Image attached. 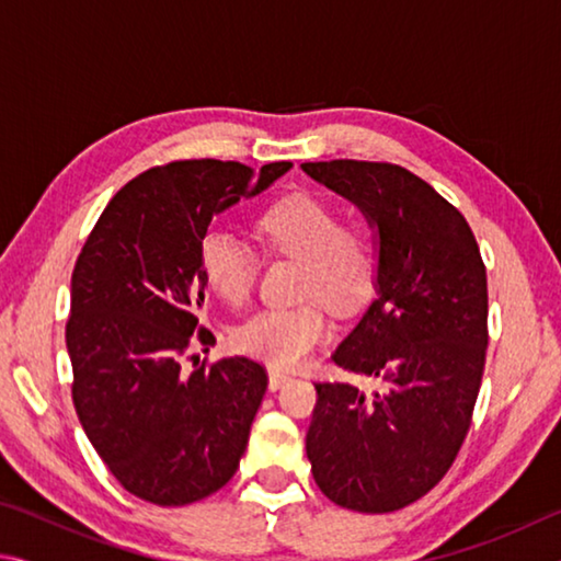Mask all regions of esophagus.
<instances>
[{
    "mask_svg": "<svg viewBox=\"0 0 561 561\" xmlns=\"http://www.w3.org/2000/svg\"><path fill=\"white\" fill-rule=\"evenodd\" d=\"M289 381H291L289 374L279 371V368H270V388H272V391H277V388L287 386Z\"/></svg>",
    "mask_w": 561,
    "mask_h": 561,
    "instance_id": "34e87169",
    "label": "esophagus"
}]
</instances>
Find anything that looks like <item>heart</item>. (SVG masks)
Listing matches in <instances>:
<instances>
[{
    "mask_svg": "<svg viewBox=\"0 0 561 561\" xmlns=\"http://www.w3.org/2000/svg\"><path fill=\"white\" fill-rule=\"evenodd\" d=\"M257 232L272 250L304 262L301 294L336 311L364 304L376 287L378 254L364 227H344L339 213L314 195L297 193L270 205L257 217ZM201 272L217 299L242 307L257 279V257L240 237L213 230L201 242ZM329 321L317 304L272 307L234 331L244 354L274 366H297L321 339Z\"/></svg>",
    "mask_w": 561,
    "mask_h": 561,
    "instance_id": "obj_1",
    "label": "heart"
}]
</instances>
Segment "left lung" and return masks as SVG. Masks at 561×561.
<instances>
[{
	"label": "left lung",
	"instance_id": "left-lung-1",
	"mask_svg": "<svg viewBox=\"0 0 561 561\" xmlns=\"http://www.w3.org/2000/svg\"><path fill=\"white\" fill-rule=\"evenodd\" d=\"M304 173L374 230L376 297L334 351L351 381L314 383L307 458L319 490L356 512H393L438 485L478 401L488 277L470 225L411 170L329 160Z\"/></svg>",
	"mask_w": 561,
	"mask_h": 561
}]
</instances>
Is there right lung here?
Instances as JSON below:
<instances>
[{
	"mask_svg": "<svg viewBox=\"0 0 561 561\" xmlns=\"http://www.w3.org/2000/svg\"><path fill=\"white\" fill-rule=\"evenodd\" d=\"M289 168L254 173L207 158L146 170L113 195L76 260L66 324L73 405L130 495L190 505L240 468L267 371L247 356L185 366L207 289L201 242L213 217ZM210 336L197 334L203 344Z\"/></svg>",
	"mask_w": 561,
	"mask_h": 561,
	"instance_id": "add662e5",
	"label": "right lung"
}]
</instances>
